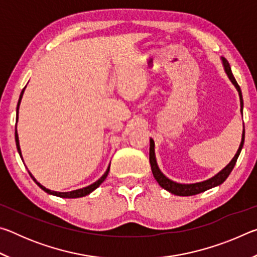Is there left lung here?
<instances>
[{
    "instance_id": "obj_1",
    "label": "left lung",
    "mask_w": 257,
    "mask_h": 257,
    "mask_svg": "<svg viewBox=\"0 0 257 257\" xmlns=\"http://www.w3.org/2000/svg\"><path fill=\"white\" fill-rule=\"evenodd\" d=\"M221 61H222L224 72L227 73V76L230 79V81L232 82V85L236 87L238 95H239V99H240V112L242 114L243 101H242V94H241L240 87H239L236 79H234L232 71H231V68H230V64L228 61L224 58H221ZM243 142H245V127L242 128L241 142H240V145H239L237 153L234 154L232 160L230 161L228 165H225L222 170H221L220 172H217L215 176H213L212 178H210V179H207V180L195 182V184H180V182H176L171 179H169V178L160 170L158 162H156V156H155V143L153 139L150 138V163H151L152 172H153V176L155 178V180L159 182V185L162 187L163 189L168 190L169 193L177 195V196H193V195H197L199 193H203V191H206L208 189L214 188V187H217L221 184H223L225 179L229 177L230 173H231L234 164H236V162H237L238 156H239V154H240V152L242 150Z\"/></svg>"
}]
</instances>
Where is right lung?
I'll list each match as a JSON object with an SVG mask.
<instances>
[{"label": "right lung", "mask_w": 257, "mask_h": 257, "mask_svg": "<svg viewBox=\"0 0 257 257\" xmlns=\"http://www.w3.org/2000/svg\"><path fill=\"white\" fill-rule=\"evenodd\" d=\"M25 89H26V86L25 88L21 90V94L19 96V101H18V105H17V122H18V118H19V106H20V103H21V98H23V95L25 93ZM15 137H16V145H17V150H18V153L20 155L21 160L24 161L23 159V154H21V150H20V144H19V136H18V132H17V124H16V133H15ZM108 171H110V165H108L106 171L104 172V175L99 178L98 180H96L94 182V184L87 186V187H84V188H80V189H76V190H72V191H54V190H51V189H47L46 187H44L43 185H41L40 182H38L36 179H35V177L30 173L29 171V175L30 177H32V179L36 182V184L41 187V188L45 191V193L50 194V195H54V196H58V197H63V198H78V197H84L86 196V195H88L92 193V191H94L95 189L97 188V187H99V185L102 184V182L106 179V177L108 175Z\"/></svg>", "instance_id": "add662e5"}]
</instances>
